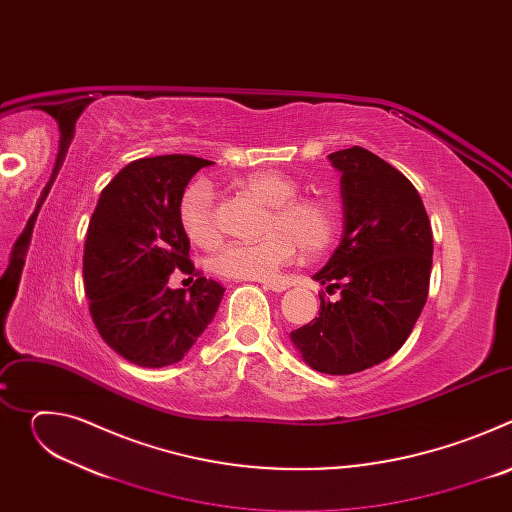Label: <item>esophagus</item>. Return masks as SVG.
Listing matches in <instances>:
<instances>
[{
  "mask_svg": "<svg viewBox=\"0 0 512 512\" xmlns=\"http://www.w3.org/2000/svg\"><path fill=\"white\" fill-rule=\"evenodd\" d=\"M263 287L275 291V294H279V291H285L289 287V283H285V281H263Z\"/></svg>",
  "mask_w": 512,
  "mask_h": 512,
  "instance_id": "obj_1",
  "label": "esophagus"
}]
</instances>
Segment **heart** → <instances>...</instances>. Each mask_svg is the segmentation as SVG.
<instances>
[{"label": "heart", "mask_w": 512, "mask_h": 512, "mask_svg": "<svg viewBox=\"0 0 512 512\" xmlns=\"http://www.w3.org/2000/svg\"><path fill=\"white\" fill-rule=\"evenodd\" d=\"M237 184L269 204L263 235L253 243H229L212 257V271L231 279H271L296 257L326 251L338 235L340 218L324 198L298 196L300 184L283 172H253ZM178 221L190 243L212 249L218 243L214 221V190L210 182H192L180 198Z\"/></svg>", "instance_id": "b5f03b06"}]
</instances>
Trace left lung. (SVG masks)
<instances>
[{
	"label": "left lung",
	"mask_w": 512,
	"mask_h": 512,
	"mask_svg": "<svg viewBox=\"0 0 512 512\" xmlns=\"http://www.w3.org/2000/svg\"><path fill=\"white\" fill-rule=\"evenodd\" d=\"M340 170L344 233L314 279L320 316L291 332L312 369L352 375L393 356L409 338L429 291L433 235L415 186L389 162L352 145L328 156Z\"/></svg>",
	"instance_id": "obj_1"
}]
</instances>
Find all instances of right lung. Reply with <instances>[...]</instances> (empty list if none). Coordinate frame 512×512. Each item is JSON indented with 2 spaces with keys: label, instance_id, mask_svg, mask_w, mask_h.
Masks as SVG:
<instances>
[{
  "label": "right lung",
  "instance_id": "1",
  "mask_svg": "<svg viewBox=\"0 0 512 512\" xmlns=\"http://www.w3.org/2000/svg\"><path fill=\"white\" fill-rule=\"evenodd\" d=\"M214 162L170 154L127 164L101 192L91 216L83 277L101 338L137 367L184 358L212 322L225 287L200 275L178 204L190 178ZM176 268L197 275L191 294L170 290Z\"/></svg>",
  "mask_w": 512,
  "mask_h": 512
}]
</instances>
